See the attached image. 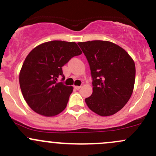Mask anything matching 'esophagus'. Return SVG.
Returning <instances> with one entry per match:
<instances>
[{
    "instance_id": "1",
    "label": "esophagus",
    "mask_w": 156,
    "mask_h": 156,
    "mask_svg": "<svg viewBox=\"0 0 156 156\" xmlns=\"http://www.w3.org/2000/svg\"><path fill=\"white\" fill-rule=\"evenodd\" d=\"M74 88L76 89H80V88H81V86H74Z\"/></svg>"
}]
</instances>
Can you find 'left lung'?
Returning <instances> with one entry per match:
<instances>
[{
    "label": "left lung",
    "mask_w": 156,
    "mask_h": 156,
    "mask_svg": "<svg viewBox=\"0 0 156 156\" xmlns=\"http://www.w3.org/2000/svg\"><path fill=\"white\" fill-rule=\"evenodd\" d=\"M89 62L92 94L85 99L100 116L115 115L129 101L135 83V63L129 54L108 41L78 42Z\"/></svg>",
    "instance_id": "left-lung-1"
}]
</instances>
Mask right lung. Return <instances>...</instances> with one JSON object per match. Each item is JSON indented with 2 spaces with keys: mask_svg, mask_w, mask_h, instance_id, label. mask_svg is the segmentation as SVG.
<instances>
[{
  "mask_svg": "<svg viewBox=\"0 0 156 156\" xmlns=\"http://www.w3.org/2000/svg\"><path fill=\"white\" fill-rule=\"evenodd\" d=\"M82 54L76 42L51 41L34 48L26 56L19 81L28 105L38 115L53 117L65 109L73 86L58 83L62 67Z\"/></svg>",
  "mask_w": 156,
  "mask_h": 156,
  "instance_id": "1",
  "label": "right lung"
}]
</instances>
